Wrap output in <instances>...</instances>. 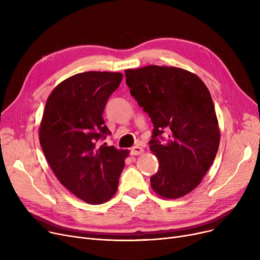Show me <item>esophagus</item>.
Listing matches in <instances>:
<instances>
[{"label": "esophagus", "instance_id": "esophagus-1", "mask_svg": "<svg viewBox=\"0 0 260 260\" xmlns=\"http://www.w3.org/2000/svg\"><path fill=\"white\" fill-rule=\"evenodd\" d=\"M142 153H143V148L139 145H135L131 148V155H133V156H137Z\"/></svg>", "mask_w": 260, "mask_h": 260}]
</instances>
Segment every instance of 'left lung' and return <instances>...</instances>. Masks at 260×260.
Wrapping results in <instances>:
<instances>
[{
  "mask_svg": "<svg viewBox=\"0 0 260 260\" xmlns=\"http://www.w3.org/2000/svg\"><path fill=\"white\" fill-rule=\"evenodd\" d=\"M125 77L131 94L154 124L149 148L159 169L151 177L153 189L170 199L188 194L201 182L219 147L209 89L196 75L177 67L149 65L126 70Z\"/></svg>",
  "mask_w": 260,
  "mask_h": 260,
  "instance_id": "obj_1",
  "label": "left lung"
}]
</instances>
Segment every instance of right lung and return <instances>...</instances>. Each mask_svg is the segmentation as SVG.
I'll list each match as a JSON object with an SVG mask.
<instances>
[{"instance_id":"1","label":"right lung","mask_w":260,"mask_h":260,"mask_svg":"<svg viewBox=\"0 0 260 260\" xmlns=\"http://www.w3.org/2000/svg\"><path fill=\"white\" fill-rule=\"evenodd\" d=\"M120 73L77 74L52 90L40 125V143L59 181L89 204H100L117 192L128 152L99 142L111 132L104 107L118 88Z\"/></svg>"}]
</instances>
